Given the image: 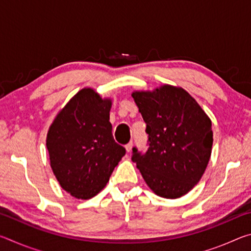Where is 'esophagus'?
<instances>
[{
	"instance_id": "34e87169",
	"label": "esophagus",
	"mask_w": 251,
	"mask_h": 251,
	"mask_svg": "<svg viewBox=\"0 0 251 251\" xmlns=\"http://www.w3.org/2000/svg\"><path fill=\"white\" fill-rule=\"evenodd\" d=\"M125 148H126V151L129 152L131 151V148H133V142H129L128 144H127V145L125 146Z\"/></svg>"
}]
</instances>
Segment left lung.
Returning a JSON list of instances; mask_svg holds the SVG:
<instances>
[{"label": "left lung", "mask_w": 251, "mask_h": 251, "mask_svg": "<svg viewBox=\"0 0 251 251\" xmlns=\"http://www.w3.org/2000/svg\"><path fill=\"white\" fill-rule=\"evenodd\" d=\"M131 96L146 123L150 146L145 154L134 147L131 160L157 196H184L198 184L210 159V118L181 87L163 85Z\"/></svg>", "instance_id": "8db88e82"}]
</instances>
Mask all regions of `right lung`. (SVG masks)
Returning a JSON list of instances; mask_svg holds the SVG:
<instances>
[{
	"instance_id": "1",
	"label": "right lung",
	"mask_w": 251,
	"mask_h": 251,
	"mask_svg": "<svg viewBox=\"0 0 251 251\" xmlns=\"http://www.w3.org/2000/svg\"><path fill=\"white\" fill-rule=\"evenodd\" d=\"M110 107L109 99L83 88L59 110L48 131L52 171L62 188L77 199L99 194L126 152L114 141Z\"/></svg>"
}]
</instances>
